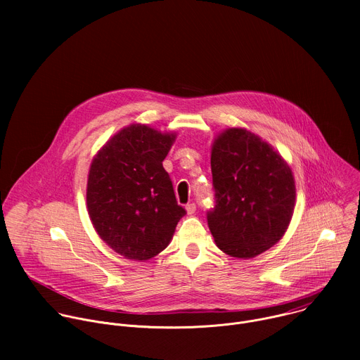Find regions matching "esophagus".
<instances>
[{
	"label": "esophagus",
	"mask_w": 360,
	"mask_h": 360,
	"mask_svg": "<svg viewBox=\"0 0 360 360\" xmlns=\"http://www.w3.org/2000/svg\"><path fill=\"white\" fill-rule=\"evenodd\" d=\"M185 210H186V212H188V215H193L195 214V211H196V205L192 202V203H188L186 207H185Z\"/></svg>",
	"instance_id": "obj_1"
}]
</instances>
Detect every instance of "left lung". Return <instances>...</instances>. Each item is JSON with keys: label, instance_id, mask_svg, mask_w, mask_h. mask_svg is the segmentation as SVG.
I'll use <instances>...</instances> for the list:
<instances>
[{"label": "left lung", "instance_id": "1", "mask_svg": "<svg viewBox=\"0 0 360 360\" xmlns=\"http://www.w3.org/2000/svg\"><path fill=\"white\" fill-rule=\"evenodd\" d=\"M211 169L215 207L207 218L217 246L249 259L279 242L296 198L292 171L279 153L258 135L229 128L214 141Z\"/></svg>", "mask_w": 360, "mask_h": 360}]
</instances>
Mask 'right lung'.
Segmentation results:
<instances>
[{
	"mask_svg": "<svg viewBox=\"0 0 360 360\" xmlns=\"http://www.w3.org/2000/svg\"><path fill=\"white\" fill-rule=\"evenodd\" d=\"M175 134L132 124L117 132L92 160L86 207L110 248L132 261H148L171 242L186 211L178 205L162 161Z\"/></svg>",
	"mask_w": 360,
	"mask_h": 360,
	"instance_id": "obj_1",
	"label": "right lung"
}]
</instances>
